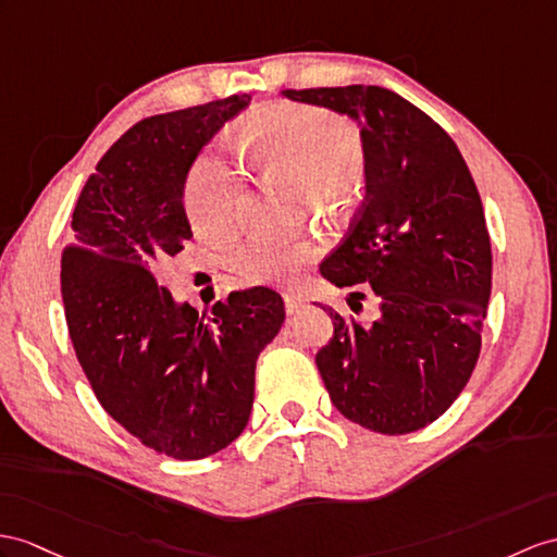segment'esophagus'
<instances>
[{
  "mask_svg": "<svg viewBox=\"0 0 557 557\" xmlns=\"http://www.w3.org/2000/svg\"><path fill=\"white\" fill-rule=\"evenodd\" d=\"M283 300H286V311H288V314L293 317V314H297V311H300V309L305 307L307 297H305V295H300V293H290V295L283 297Z\"/></svg>",
  "mask_w": 557,
  "mask_h": 557,
  "instance_id": "34e87169",
  "label": "esophagus"
}]
</instances>
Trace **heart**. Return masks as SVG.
<instances>
[{"label": "heart", "instance_id": "heart-1", "mask_svg": "<svg viewBox=\"0 0 557 557\" xmlns=\"http://www.w3.org/2000/svg\"><path fill=\"white\" fill-rule=\"evenodd\" d=\"M238 148L255 165L286 172L309 196L333 198L363 170V144L355 125L319 108L283 106L250 120L238 132ZM238 174L216 158H202L191 172L186 202L202 236L222 238L238 222ZM314 246L302 238L252 236L236 255L240 276L255 286L297 276Z\"/></svg>", "mask_w": 557, "mask_h": 557}]
</instances>
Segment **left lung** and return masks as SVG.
<instances>
[{
	"label": "left lung",
	"instance_id": "8db88e82",
	"mask_svg": "<svg viewBox=\"0 0 557 557\" xmlns=\"http://www.w3.org/2000/svg\"><path fill=\"white\" fill-rule=\"evenodd\" d=\"M359 125L366 196L325 260L333 286H371L377 319H343L329 305L331 343L317 366L351 423L406 435L437 420L470 381L492 293V243L472 174L454 139L383 87L281 91ZM359 295V293H349Z\"/></svg>",
	"mask_w": 557,
	"mask_h": 557
}]
</instances>
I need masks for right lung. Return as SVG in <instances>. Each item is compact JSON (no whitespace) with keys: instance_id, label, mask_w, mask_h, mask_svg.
I'll return each mask as SVG.
<instances>
[{"instance_id":"add662e5","label":"right lung","mask_w":557,"mask_h":557,"mask_svg":"<svg viewBox=\"0 0 557 557\" xmlns=\"http://www.w3.org/2000/svg\"><path fill=\"white\" fill-rule=\"evenodd\" d=\"M248 103L234 94L129 127L79 194L61 260L67 333L94 395L129 435L180 460L240 437L257 357L286 319L281 295L262 286L200 314L156 281L194 236L188 170Z\"/></svg>"}]
</instances>
